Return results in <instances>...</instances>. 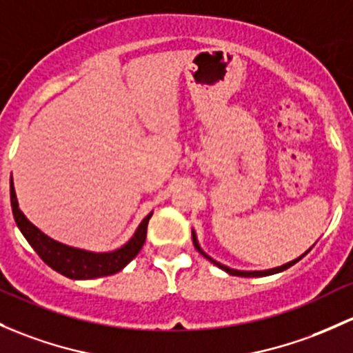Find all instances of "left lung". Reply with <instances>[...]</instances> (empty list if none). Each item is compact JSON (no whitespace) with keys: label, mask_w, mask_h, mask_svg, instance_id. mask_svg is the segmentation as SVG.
Segmentation results:
<instances>
[{"label":"left lung","mask_w":353,"mask_h":353,"mask_svg":"<svg viewBox=\"0 0 353 353\" xmlns=\"http://www.w3.org/2000/svg\"><path fill=\"white\" fill-rule=\"evenodd\" d=\"M192 243H194L196 250H198L199 254L203 255V257H206L208 261H210V262H213L214 265H218V267H220V269H223L225 272L232 274V276H239V277H264V276H272V274H277V272H283V270L289 269V267H291V265H294L296 262H299V261H301V259L304 257V255H306L307 252H310L311 248H313V247H311L310 250H307V252H304V254L301 255V257L294 259V261L288 262V264H284V265H281V267H276V269H269V270H252V272H248V270H235V269H230V267H226V265H223V264H220V262L213 261V259H211V257H208V255L205 254V252L201 250V247H199V243H198V239H196V233H194V232H192Z\"/></svg>","instance_id":"8db88e82"}]
</instances>
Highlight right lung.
<instances>
[{"label": "right lung", "instance_id": "right-lung-1", "mask_svg": "<svg viewBox=\"0 0 353 353\" xmlns=\"http://www.w3.org/2000/svg\"><path fill=\"white\" fill-rule=\"evenodd\" d=\"M10 196L14 221H17L18 228L23 233L27 242L32 245L33 250L39 254V257L47 265L57 270L62 276L69 277V279H96V277L111 276V274L120 272L130 261L137 257V254L142 250L143 243H145L147 225L152 213L143 218V221L137 228L135 235L123 247L113 252L96 254V252L81 250V248H74L69 247V245L55 242L50 236H47L46 233L40 232L35 225L30 223L27 216L18 208L13 181H10Z\"/></svg>", "mask_w": 353, "mask_h": 353}]
</instances>
